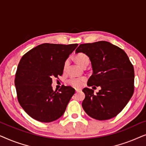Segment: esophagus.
I'll return each mask as SVG.
<instances>
[{
  "label": "esophagus",
  "mask_w": 146,
  "mask_h": 146,
  "mask_svg": "<svg viewBox=\"0 0 146 146\" xmlns=\"http://www.w3.org/2000/svg\"><path fill=\"white\" fill-rule=\"evenodd\" d=\"M75 90H76V92H78L81 91V90L80 89H76Z\"/></svg>",
  "instance_id": "34e87169"
}]
</instances>
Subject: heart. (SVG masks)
Here are the masks:
<instances>
[{"instance_id": "obj_1", "label": "heart", "mask_w": 146, "mask_h": 146, "mask_svg": "<svg viewBox=\"0 0 146 146\" xmlns=\"http://www.w3.org/2000/svg\"><path fill=\"white\" fill-rule=\"evenodd\" d=\"M76 61L78 64L82 67H84L86 64H89V58L88 56L84 53H78L77 54L75 57ZM69 61L68 60H66L65 61L64 64V70H66L67 68L68 65ZM85 77H81V78H71L68 80V83L72 86H74L75 88H80L83 86L84 82L86 81Z\"/></svg>"}]
</instances>
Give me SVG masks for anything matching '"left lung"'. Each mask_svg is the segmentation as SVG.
Instances as JSON below:
<instances>
[{
  "label": "left lung",
  "mask_w": 146,
  "mask_h": 146,
  "mask_svg": "<svg viewBox=\"0 0 146 146\" xmlns=\"http://www.w3.org/2000/svg\"><path fill=\"white\" fill-rule=\"evenodd\" d=\"M78 52L86 54L91 61L93 74L88 80V86L101 87L96 94L92 89H83V109L89 116L98 120L116 116L134 91V69L126 53L106 41L82 44L76 50V53Z\"/></svg>",
  "instance_id": "left-lung-1"
}]
</instances>
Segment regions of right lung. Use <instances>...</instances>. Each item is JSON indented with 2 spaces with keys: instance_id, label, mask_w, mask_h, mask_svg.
Wrapping results in <instances>:
<instances>
[{
  "instance_id": "1",
  "label": "right lung",
  "mask_w": 146,
  "mask_h": 146,
  "mask_svg": "<svg viewBox=\"0 0 146 146\" xmlns=\"http://www.w3.org/2000/svg\"><path fill=\"white\" fill-rule=\"evenodd\" d=\"M78 45L42 44L22 57L15 75L17 98L33 119L51 122L64 113L75 90L63 85L54 91L51 84L53 78L62 75L64 64Z\"/></svg>"
}]
</instances>
